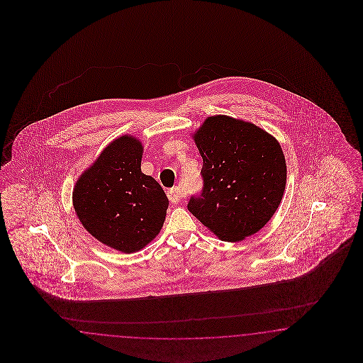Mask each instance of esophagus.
Segmentation results:
<instances>
[{"label": "esophagus", "mask_w": 363, "mask_h": 363, "mask_svg": "<svg viewBox=\"0 0 363 363\" xmlns=\"http://www.w3.org/2000/svg\"><path fill=\"white\" fill-rule=\"evenodd\" d=\"M167 198H169V201H170V202H173V203H178V202H181V199L184 198L182 190H181L178 186L169 189V190H167Z\"/></svg>", "instance_id": "1"}]
</instances>
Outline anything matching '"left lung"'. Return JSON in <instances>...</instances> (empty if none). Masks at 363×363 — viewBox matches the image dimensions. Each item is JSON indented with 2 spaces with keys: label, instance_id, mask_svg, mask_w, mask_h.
<instances>
[{
  "label": "left lung",
  "instance_id": "obj_1",
  "mask_svg": "<svg viewBox=\"0 0 363 363\" xmlns=\"http://www.w3.org/2000/svg\"><path fill=\"white\" fill-rule=\"evenodd\" d=\"M193 138L203 160V187L190 198L189 211L223 241L261 230L285 191L281 145L254 123L228 116L206 118Z\"/></svg>",
  "mask_w": 363,
  "mask_h": 363
}]
</instances>
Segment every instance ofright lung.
I'll list each match as a JSON object with an SVG mask.
<instances>
[{"instance_id": "right-lung-1", "label": "right lung", "mask_w": 363, "mask_h": 363, "mask_svg": "<svg viewBox=\"0 0 363 363\" xmlns=\"http://www.w3.org/2000/svg\"><path fill=\"white\" fill-rule=\"evenodd\" d=\"M143 153V143L135 137L116 138L73 190V206L82 226L122 253L138 252L153 241L169 206L161 185L141 172Z\"/></svg>"}]
</instances>
